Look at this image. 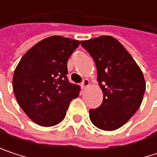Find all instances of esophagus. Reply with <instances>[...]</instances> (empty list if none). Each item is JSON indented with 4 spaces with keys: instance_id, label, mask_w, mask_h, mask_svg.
<instances>
[{
    "instance_id": "esophagus-1",
    "label": "esophagus",
    "mask_w": 157,
    "mask_h": 157,
    "mask_svg": "<svg viewBox=\"0 0 157 157\" xmlns=\"http://www.w3.org/2000/svg\"><path fill=\"white\" fill-rule=\"evenodd\" d=\"M89 84H90L89 80H87V79L82 80V87L83 89H84V88H86L87 86H89Z\"/></svg>"
}]
</instances>
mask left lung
Returning <instances> with one entry per match:
<instances>
[{
    "instance_id": "left-lung-1",
    "label": "left lung",
    "mask_w": 157,
    "mask_h": 157,
    "mask_svg": "<svg viewBox=\"0 0 157 157\" xmlns=\"http://www.w3.org/2000/svg\"><path fill=\"white\" fill-rule=\"evenodd\" d=\"M81 45L94 60L97 81L104 94L102 105L89 111L90 119L102 130L118 129L141 105L145 91L141 69L113 37L104 35L82 41Z\"/></svg>"
}]
</instances>
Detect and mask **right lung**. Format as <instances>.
<instances>
[{
    "instance_id": "obj_1",
    "label": "right lung",
    "mask_w": 157,
    "mask_h": 157,
    "mask_svg": "<svg viewBox=\"0 0 157 157\" xmlns=\"http://www.w3.org/2000/svg\"><path fill=\"white\" fill-rule=\"evenodd\" d=\"M79 41L51 36L32 47L14 71L13 87L23 112L36 124L52 126L61 123L81 87L67 78V62Z\"/></svg>"
}]
</instances>
